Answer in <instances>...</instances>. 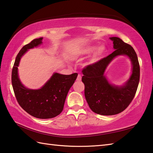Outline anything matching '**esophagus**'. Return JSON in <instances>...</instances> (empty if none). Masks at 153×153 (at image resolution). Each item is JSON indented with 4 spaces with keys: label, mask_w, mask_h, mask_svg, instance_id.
<instances>
[{
    "label": "esophagus",
    "mask_w": 153,
    "mask_h": 153,
    "mask_svg": "<svg viewBox=\"0 0 153 153\" xmlns=\"http://www.w3.org/2000/svg\"><path fill=\"white\" fill-rule=\"evenodd\" d=\"M81 80H82L81 75H78V76H77V81L79 82V81H81Z\"/></svg>",
    "instance_id": "obj_1"
}]
</instances>
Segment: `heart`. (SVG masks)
Masks as SVG:
<instances>
[{
  "instance_id": "obj_1",
  "label": "heart",
  "mask_w": 153,
  "mask_h": 153,
  "mask_svg": "<svg viewBox=\"0 0 153 153\" xmlns=\"http://www.w3.org/2000/svg\"><path fill=\"white\" fill-rule=\"evenodd\" d=\"M96 48V45H88L85 47V48L82 49L81 51L79 53V56H88L92 53L93 51ZM95 52L94 51L92 56L91 57V63H95L99 61L101 58L104 56V54L106 52V48L105 45H100L99 46L98 48L96 50Z\"/></svg>"
}]
</instances>
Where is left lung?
Returning <instances> with one entry per match:
<instances>
[{
	"instance_id": "left-lung-1",
	"label": "left lung",
	"mask_w": 153,
	"mask_h": 153,
	"mask_svg": "<svg viewBox=\"0 0 153 153\" xmlns=\"http://www.w3.org/2000/svg\"><path fill=\"white\" fill-rule=\"evenodd\" d=\"M110 39L113 41L114 51L82 70L86 101L94 112L104 116L117 114L128 106L137 92L140 79V66L134 49L118 37H112ZM120 55L129 58L132 73L123 85L116 86L110 84L104 74L111 61Z\"/></svg>"
}]
</instances>
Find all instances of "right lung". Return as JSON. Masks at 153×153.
<instances>
[{
	"label": "right lung",
	"mask_w": 153,
	"mask_h": 153,
	"mask_svg": "<svg viewBox=\"0 0 153 153\" xmlns=\"http://www.w3.org/2000/svg\"><path fill=\"white\" fill-rule=\"evenodd\" d=\"M43 37L33 39L25 45L16 55L12 70V85L16 100L30 115L40 119L54 118L62 112L69 89L77 78V74L63 75L53 73L40 89L26 88L19 77L18 67L23 55L29 49L42 44Z\"/></svg>",
	"instance_id": "1"
}]
</instances>
